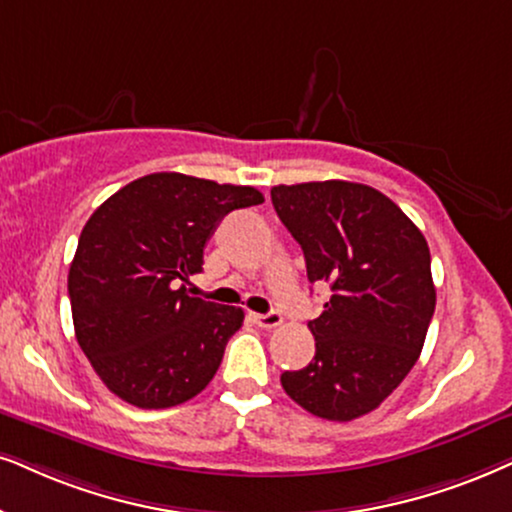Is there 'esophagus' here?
Wrapping results in <instances>:
<instances>
[{
	"label": "esophagus",
	"mask_w": 512,
	"mask_h": 512,
	"mask_svg": "<svg viewBox=\"0 0 512 512\" xmlns=\"http://www.w3.org/2000/svg\"><path fill=\"white\" fill-rule=\"evenodd\" d=\"M252 321H255L260 328H276L281 326L283 319L278 312H267V314H252Z\"/></svg>",
	"instance_id": "obj_1"
}]
</instances>
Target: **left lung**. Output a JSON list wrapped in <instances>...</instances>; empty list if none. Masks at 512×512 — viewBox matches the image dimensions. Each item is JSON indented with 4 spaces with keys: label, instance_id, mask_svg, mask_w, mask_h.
<instances>
[{
    "label": "left lung",
    "instance_id": "8db88e82",
    "mask_svg": "<svg viewBox=\"0 0 512 512\" xmlns=\"http://www.w3.org/2000/svg\"><path fill=\"white\" fill-rule=\"evenodd\" d=\"M278 219L331 300L309 321L312 364L281 375L295 404L326 420L378 409L420 357L435 314L430 248L399 205L354 181L274 186Z\"/></svg>",
    "mask_w": 512,
    "mask_h": 512
}]
</instances>
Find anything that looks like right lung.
Returning <instances> with one entry per match:
<instances>
[{"mask_svg":"<svg viewBox=\"0 0 512 512\" xmlns=\"http://www.w3.org/2000/svg\"><path fill=\"white\" fill-rule=\"evenodd\" d=\"M264 203L252 186L179 172L122 186L84 224L68 274L75 338L113 394L170 409L203 392L243 309L200 300L184 283L231 210Z\"/></svg>","mask_w":512,"mask_h":512,"instance_id":"1","label":"right lung"}]
</instances>
